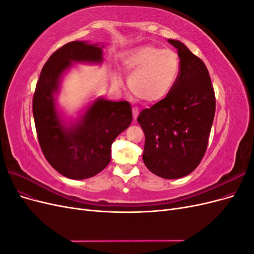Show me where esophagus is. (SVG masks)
I'll list each match as a JSON object with an SVG mask.
<instances>
[{
    "instance_id": "1",
    "label": "esophagus",
    "mask_w": 254,
    "mask_h": 254,
    "mask_svg": "<svg viewBox=\"0 0 254 254\" xmlns=\"http://www.w3.org/2000/svg\"><path fill=\"white\" fill-rule=\"evenodd\" d=\"M132 115H133L134 121L137 119V117H139V109L135 108V107H133V108H132Z\"/></svg>"
}]
</instances>
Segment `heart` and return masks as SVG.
Wrapping results in <instances>:
<instances>
[{
    "instance_id": "b5f03b06",
    "label": "heart",
    "mask_w": 254,
    "mask_h": 254,
    "mask_svg": "<svg viewBox=\"0 0 254 254\" xmlns=\"http://www.w3.org/2000/svg\"><path fill=\"white\" fill-rule=\"evenodd\" d=\"M121 64L130 74V92L148 104L158 103L170 94L180 70V61L176 52L149 44L127 51L123 55ZM112 80L114 83H120L117 73H112Z\"/></svg>"
}]
</instances>
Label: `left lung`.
<instances>
[{"instance_id":"left-lung-1","label":"left lung","mask_w":254,"mask_h":254,"mask_svg":"<svg viewBox=\"0 0 254 254\" xmlns=\"http://www.w3.org/2000/svg\"><path fill=\"white\" fill-rule=\"evenodd\" d=\"M180 71L164 99L144 109L137 118L145 134L144 164L161 178L179 179L200 163L215 115V94L210 74L200 58L179 40Z\"/></svg>"}]
</instances>
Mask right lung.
Wrapping results in <instances>:
<instances>
[{
  "mask_svg": "<svg viewBox=\"0 0 254 254\" xmlns=\"http://www.w3.org/2000/svg\"><path fill=\"white\" fill-rule=\"evenodd\" d=\"M104 45L88 41L64 44L42 67L33 98L38 140L49 163L66 178H91L109 164L111 145L132 122L128 102L102 96L90 103L77 119L64 117L57 96L64 75L77 64H102Z\"/></svg>",
  "mask_w": 254,
  "mask_h": 254,
  "instance_id": "obj_1",
  "label": "right lung"
}]
</instances>
